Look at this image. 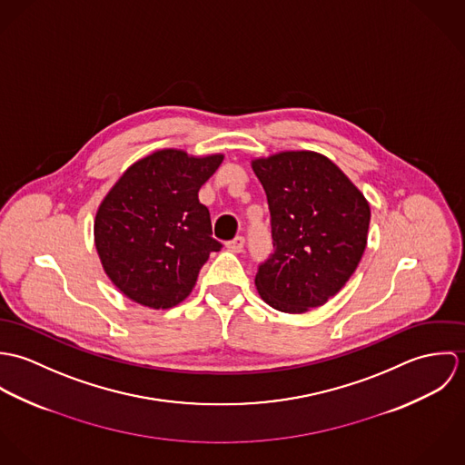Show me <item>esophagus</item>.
<instances>
[{"label": "esophagus", "mask_w": 465, "mask_h": 465, "mask_svg": "<svg viewBox=\"0 0 465 465\" xmlns=\"http://www.w3.org/2000/svg\"><path fill=\"white\" fill-rule=\"evenodd\" d=\"M243 247H245V240H243L242 236H236L234 240H231V242L225 243V249H227L229 252H234V254L243 252Z\"/></svg>", "instance_id": "esophagus-1"}]
</instances>
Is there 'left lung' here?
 Returning a JSON list of instances; mask_svg holds the SVG:
<instances>
[{"label":"left lung","mask_w":465,"mask_h":465,"mask_svg":"<svg viewBox=\"0 0 465 465\" xmlns=\"http://www.w3.org/2000/svg\"><path fill=\"white\" fill-rule=\"evenodd\" d=\"M251 166L265 188L273 240L254 279L258 293L292 315L324 306L361 262L369 202L319 152L284 150L256 157Z\"/></svg>","instance_id":"obj_1"}]
</instances>
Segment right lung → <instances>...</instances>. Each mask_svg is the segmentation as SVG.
Returning a JSON list of instances; mask_svg holds the SVG:
<instances>
[{"mask_svg":"<svg viewBox=\"0 0 465 465\" xmlns=\"http://www.w3.org/2000/svg\"><path fill=\"white\" fill-rule=\"evenodd\" d=\"M223 153L161 148L133 163L100 202L94 247L111 282L135 304L170 310L197 284L200 268L222 245L200 186Z\"/></svg>","mask_w":465,"mask_h":465,"instance_id":"add662e5","label":"right lung"}]
</instances>
